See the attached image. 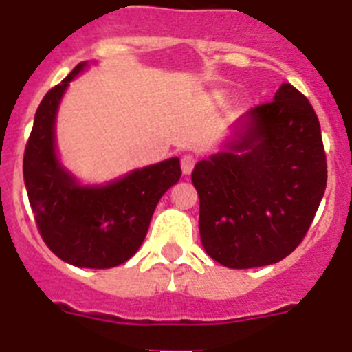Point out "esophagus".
<instances>
[{"label":"esophagus","instance_id":"1","mask_svg":"<svg viewBox=\"0 0 352 352\" xmlns=\"http://www.w3.org/2000/svg\"><path fill=\"white\" fill-rule=\"evenodd\" d=\"M195 157L194 155H183L182 157V170L183 174H190L192 169H194L195 166Z\"/></svg>","mask_w":352,"mask_h":352}]
</instances>
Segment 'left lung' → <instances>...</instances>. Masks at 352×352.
Masks as SVG:
<instances>
[{"label": "left lung", "instance_id": "obj_1", "mask_svg": "<svg viewBox=\"0 0 352 352\" xmlns=\"http://www.w3.org/2000/svg\"><path fill=\"white\" fill-rule=\"evenodd\" d=\"M227 151L197 162L199 231L227 268L266 266L303 241L326 190L321 125L307 96L282 84L254 107Z\"/></svg>", "mask_w": 352, "mask_h": 352}]
</instances>
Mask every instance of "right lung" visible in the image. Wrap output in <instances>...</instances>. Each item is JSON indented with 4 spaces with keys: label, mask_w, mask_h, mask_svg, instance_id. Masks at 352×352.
Segmentation results:
<instances>
[{
    "label": "right lung",
    "mask_w": 352,
    "mask_h": 352,
    "mask_svg": "<svg viewBox=\"0 0 352 352\" xmlns=\"http://www.w3.org/2000/svg\"><path fill=\"white\" fill-rule=\"evenodd\" d=\"M40 102L23 160L24 183L40 236L56 256L79 268L105 270L139 250L158 201L182 176L179 158L133 170L107 186H79L56 158L54 120L68 82Z\"/></svg>",
    "instance_id": "obj_1"
}]
</instances>
